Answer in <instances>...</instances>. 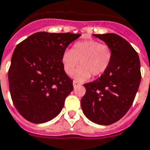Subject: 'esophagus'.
<instances>
[{
    "label": "esophagus",
    "mask_w": 150,
    "mask_h": 150,
    "mask_svg": "<svg viewBox=\"0 0 150 150\" xmlns=\"http://www.w3.org/2000/svg\"><path fill=\"white\" fill-rule=\"evenodd\" d=\"M79 85V83L77 82V81H73V86H74V87H75L76 86H78Z\"/></svg>",
    "instance_id": "esophagus-1"
}]
</instances>
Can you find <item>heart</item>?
<instances>
[{"label": "heart", "instance_id": "obj_1", "mask_svg": "<svg viewBox=\"0 0 150 150\" xmlns=\"http://www.w3.org/2000/svg\"><path fill=\"white\" fill-rule=\"evenodd\" d=\"M112 57V50L107 44L88 40L76 42L71 49L64 51L61 62L67 75H73L79 62L81 67L74 77L79 81H85L91 75L97 77L104 74L111 64Z\"/></svg>", "mask_w": 150, "mask_h": 150}]
</instances>
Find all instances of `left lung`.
<instances>
[{
  "label": "left lung",
  "instance_id": "1",
  "mask_svg": "<svg viewBox=\"0 0 150 150\" xmlns=\"http://www.w3.org/2000/svg\"><path fill=\"white\" fill-rule=\"evenodd\" d=\"M112 50L111 64L93 82L83 84L81 106L86 117L99 125H110L126 115L141 82L139 56L128 41L115 33L94 34Z\"/></svg>",
  "mask_w": 150,
  "mask_h": 150
}]
</instances>
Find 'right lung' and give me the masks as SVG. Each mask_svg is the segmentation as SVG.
<instances>
[{"label":"right lung","mask_w":150,"mask_h":150,"mask_svg":"<svg viewBox=\"0 0 150 150\" xmlns=\"http://www.w3.org/2000/svg\"><path fill=\"white\" fill-rule=\"evenodd\" d=\"M81 34L39 32L17 44L8 78L10 95L26 120L44 123L60 113L73 81L65 74L61 57Z\"/></svg>","instance_id":"obj_1"}]
</instances>
